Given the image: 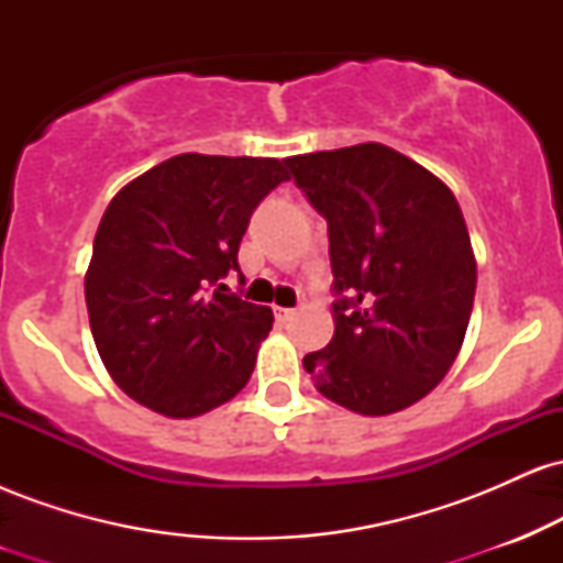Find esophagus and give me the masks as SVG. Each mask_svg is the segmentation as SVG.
I'll use <instances>...</instances> for the list:
<instances>
[{
  "instance_id": "obj_1",
  "label": "esophagus",
  "mask_w": 563,
  "mask_h": 563,
  "mask_svg": "<svg viewBox=\"0 0 563 563\" xmlns=\"http://www.w3.org/2000/svg\"><path fill=\"white\" fill-rule=\"evenodd\" d=\"M296 314V309H288V307H275V318L280 320V322H286V320H290Z\"/></svg>"
}]
</instances>
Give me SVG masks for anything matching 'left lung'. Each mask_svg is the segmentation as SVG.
<instances>
[{
    "mask_svg": "<svg viewBox=\"0 0 563 563\" xmlns=\"http://www.w3.org/2000/svg\"><path fill=\"white\" fill-rule=\"evenodd\" d=\"M286 166L331 243L335 333L303 367L335 405L363 416L405 410L448 376L474 309L461 206L434 174L378 142Z\"/></svg>",
    "mask_w": 563,
    "mask_h": 563,
    "instance_id": "obj_1",
    "label": "left lung"
}]
</instances>
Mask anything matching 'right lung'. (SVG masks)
<instances>
[{
    "instance_id": "1",
    "label": "right lung",
    "mask_w": 563,
    "mask_h": 563,
    "mask_svg": "<svg viewBox=\"0 0 563 563\" xmlns=\"http://www.w3.org/2000/svg\"><path fill=\"white\" fill-rule=\"evenodd\" d=\"M275 158L183 153L108 203L84 296L97 352L134 402L169 418L224 405L249 384L273 309L230 294L256 206L286 183Z\"/></svg>"
}]
</instances>
